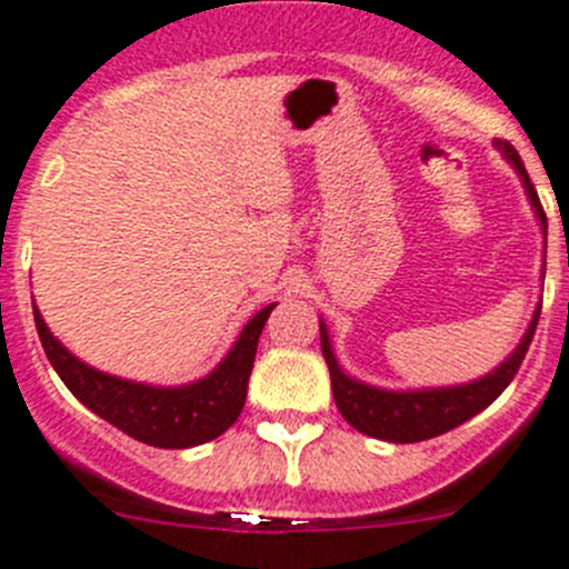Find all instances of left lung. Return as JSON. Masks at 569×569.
<instances>
[{
    "label": "left lung",
    "instance_id": "8db88e82",
    "mask_svg": "<svg viewBox=\"0 0 569 569\" xmlns=\"http://www.w3.org/2000/svg\"><path fill=\"white\" fill-rule=\"evenodd\" d=\"M497 148L506 151V157L511 159L513 168L522 177L525 190H528V199L533 204L536 216H539L541 227L548 230V216L541 210V201L536 196L533 182H530L528 171H525L522 159H519L517 148L508 140H497ZM539 311L536 309L533 322L528 326V333L522 337V342L517 345L511 357L500 365V368L488 373L486 379H477L471 385L460 387H443V390H412V392H387L376 390V387L362 385V381H353L342 373V368L333 359L331 342H328V331L320 322V339H322V357H326L328 370H331V390L333 401H337L339 412H342L345 421L350 423L359 432L370 435V438L390 440V443H418V440H429L435 435H443L449 429L460 427L469 418H475L477 412L486 410L493 398L500 396L508 385L517 376L519 365H522L525 353H528L530 342H533L536 326H539Z\"/></svg>",
    "mask_w": 569,
    "mask_h": 569
}]
</instances>
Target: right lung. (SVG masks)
<instances>
[{
  "instance_id": "1",
  "label": "right lung",
  "mask_w": 569,
  "mask_h": 569,
  "mask_svg": "<svg viewBox=\"0 0 569 569\" xmlns=\"http://www.w3.org/2000/svg\"><path fill=\"white\" fill-rule=\"evenodd\" d=\"M272 309L274 302L247 322L224 362L207 379L184 387H148L100 373L72 357L52 337L39 311L33 309V315L47 359L81 405H87L94 416L109 421L111 427L123 429L129 438L140 443L159 446V449H188V446L219 438L238 421L247 401V385L260 331L267 326Z\"/></svg>"
}]
</instances>
